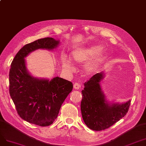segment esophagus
<instances>
[{"mask_svg":"<svg viewBox=\"0 0 146 146\" xmlns=\"http://www.w3.org/2000/svg\"><path fill=\"white\" fill-rule=\"evenodd\" d=\"M73 87H74V89H76V90H78V89H79V88H80V85L78 83L76 82V83L74 84Z\"/></svg>","mask_w":146,"mask_h":146,"instance_id":"34e87169","label":"esophagus"}]
</instances>
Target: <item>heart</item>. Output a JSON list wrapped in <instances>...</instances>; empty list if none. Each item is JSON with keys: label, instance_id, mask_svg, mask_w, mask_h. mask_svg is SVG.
<instances>
[{"label": "heart", "instance_id": "1", "mask_svg": "<svg viewBox=\"0 0 146 146\" xmlns=\"http://www.w3.org/2000/svg\"><path fill=\"white\" fill-rule=\"evenodd\" d=\"M102 47L100 45L90 46L89 47L79 48L72 51L71 59L72 62L76 64H80L88 62L93 58L86 65L85 70L87 73L91 74L96 72L104 64L107 59V54L102 52ZM60 62L63 70L71 71L73 65L70 60L65 55H62Z\"/></svg>", "mask_w": 146, "mask_h": 146}]
</instances>
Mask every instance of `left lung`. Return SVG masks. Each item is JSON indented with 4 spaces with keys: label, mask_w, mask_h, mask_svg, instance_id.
I'll return each instance as SVG.
<instances>
[{
    "label": "left lung",
    "mask_w": 146,
    "mask_h": 146,
    "mask_svg": "<svg viewBox=\"0 0 146 146\" xmlns=\"http://www.w3.org/2000/svg\"><path fill=\"white\" fill-rule=\"evenodd\" d=\"M105 77L101 72L84 84L81 110L83 120L88 128L100 131L110 127L127 114L130 100L124 103H110L102 92L100 82Z\"/></svg>",
    "instance_id": "1"
}]
</instances>
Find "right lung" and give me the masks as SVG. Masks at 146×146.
<instances>
[{"instance_id": "add662e5", "label": "right lung", "mask_w": 146, "mask_h": 146, "mask_svg": "<svg viewBox=\"0 0 146 146\" xmlns=\"http://www.w3.org/2000/svg\"><path fill=\"white\" fill-rule=\"evenodd\" d=\"M59 40L45 37L26 44L13 59L9 73L10 95L17 113L30 123L45 127L57 118L62 103L72 91L73 84L55 77L37 78L29 73L25 58L38 49L52 50Z\"/></svg>"}]
</instances>
